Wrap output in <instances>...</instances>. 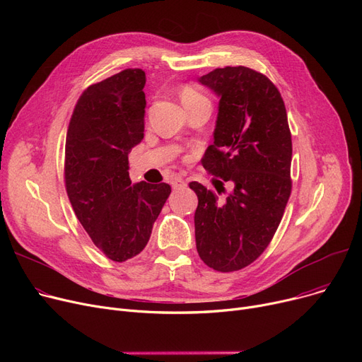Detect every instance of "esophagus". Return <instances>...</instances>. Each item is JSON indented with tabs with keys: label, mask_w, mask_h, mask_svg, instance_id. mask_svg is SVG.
<instances>
[{
	"label": "esophagus",
	"mask_w": 362,
	"mask_h": 362,
	"mask_svg": "<svg viewBox=\"0 0 362 362\" xmlns=\"http://www.w3.org/2000/svg\"><path fill=\"white\" fill-rule=\"evenodd\" d=\"M171 186H173V189H185L186 182L182 177H175L173 180H171Z\"/></svg>",
	"instance_id": "obj_1"
}]
</instances>
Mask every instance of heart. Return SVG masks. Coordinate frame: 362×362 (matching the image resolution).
<instances>
[{
	"label": "heart",
	"mask_w": 362,
	"mask_h": 362,
	"mask_svg": "<svg viewBox=\"0 0 362 362\" xmlns=\"http://www.w3.org/2000/svg\"><path fill=\"white\" fill-rule=\"evenodd\" d=\"M182 101L183 104H187V103H198V101H208V100L197 86L187 85L182 90Z\"/></svg>",
	"instance_id": "1"
}]
</instances>
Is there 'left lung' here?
Here are the masks:
<instances>
[{
    "mask_svg": "<svg viewBox=\"0 0 362 362\" xmlns=\"http://www.w3.org/2000/svg\"><path fill=\"white\" fill-rule=\"evenodd\" d=\"M218 101L214 144L202 165L221 180L218 198L198 182L195 239L201 259L217 272H238L272 242L291 197L292 136L279 89L250 67H224L198 81Z\"/></svg>",
    "mask_w": 362,
    "mask_h": 362,
    "instance_id": "left-lung-1",
    "label": "left lung"
}]
</instances>
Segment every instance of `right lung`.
<instances>
[{
	"label": "right lung",
	"instance_id": "obj_1",
	"mask_svg": "<svg viewBox=\"0 0 362 362\" xmlns=\"http://www.w3.org/2000/svg\"><path fill=\"white\" fill-rule=\"evenodd\" d=\"M145 71L126 69L90 85L67 129L64 180L73 211L97 248L123 262L149 240L171 187L132 183L127 156L144 139Z\"/></svg>",
	"mask_w": 362,
	"mask_h": 362
}]
</instances>
